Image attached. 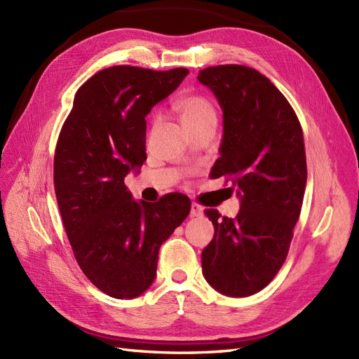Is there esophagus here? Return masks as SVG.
Wrapping results in <instances>:
<instances>
[{
	"label": "esophagus",
	"instance_id": "1",
	"mask_svg": "<svg viewBox=\"0 0 359 359\" xmlns=\"http://www.w3.org/2000/svg\"><path fill=\"white\" fill-rule=\"evenodd\" d=\"M203 214V208H201L198 203H192L191 205V217H200Z\"/></svg>",
	"mask_w": 359,
	"mask_h": 359
}]
</instances>
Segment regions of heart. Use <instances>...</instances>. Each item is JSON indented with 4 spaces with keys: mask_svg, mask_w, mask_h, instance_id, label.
I'll use <instances>...</instances> for the list:
<instances>
[{
    "mask_svg": "<svg viewBox=\"0 0 359 359\" xmlns=\"http://www.w3.org/2000/svg\"><path fill=\"white\" fill-rule=\"evenodd\" d=\"M177 112L183 126L187 128L194 127L209 118H215V110L210 100L201 94H189L177 101Z\"/></svg>",
    "mask_w": 359,
    "mask_h": 359,
    "instance_id": "heart-1",
    "label": "heart"
}]
</instances>
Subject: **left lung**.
<instances>
[{"label":"left lung","instance_id":"1","mask_svg":"<svg viewBox=\"0 0 359 359\" xmlns=\"http://www.w3.org/2000/svg\"><path fill=\"white\" fill-rule=\"evenodd\" d=\"M197 79L224 115L222 156L210 177H227V189L241 198L235 218L205 209L215 235L201 269L217 291L247 297L267 287L287 259L306 187L303 130L288 100L259 71L218 65Z\"/></svg>","mask_w":359,"mask_h":359}]
</instances>
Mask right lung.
Here are the masks:
<instances>
[{
  "label": "right lung",
  "mask_w": 359,
  "mask_h": 359,
  "mask_svg": "<svg viewBox=\"0 0 359 359\" xmlns=\"http://www.w3.org/2000/svg\"><path fill=\"white\" fill-rule=\"evenodd\" d=\"M116 65L81 85L57 137L54 191L81 271L115 299H133L154 280L163 241L189 215L191 200L170 192L136 203L127 172L145 154V116L188 76Z\"/></svg>",
  "instance_id": "add662e5"
}]
</instances>
